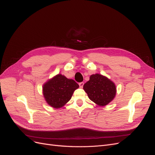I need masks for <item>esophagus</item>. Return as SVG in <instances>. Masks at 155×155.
Masks as SVG:
<instances>
[{"instance_id":"34e87169","label":"esophagus","mask_w":155,"mask_h":155,"mask_svg":"<svg viewBox=\"0 0 155 155\" xmlns=\"http://www.w3.org/2000/svg\"><path fill=\"white\" fill-rule=\"evenodd\" d=\"M79 87H80V88H83V85H84V83H83V82L79 83Z\"/></svg>"}]
</instances>
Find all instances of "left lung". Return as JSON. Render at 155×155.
Masks as SVG:
<instances>
[{"label": "left lung", "mask_w": 155, "mask_h": 155, "mask_svg": "<svg viewBox=\"0 0 155 155\" xmlns=\"http://www.w3.org/2000/svg\"><path fill=\"white\" fill-rule=\"evenodd\" d=\"M91 101L98 105L105 106L114 99L116 88L114 83L107 78L100 74H93L90 79L83 85Z\"/></svg>", "instance_id": "8db88e82"}]
</instances>
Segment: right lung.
<instances>
[{"mask_svg":"<svg viewBox=\"0 0 155 155\" xmlns=\"http://www.w3.org/2000/svg\"><path fill=\"white\" fill-rule=\"evenodd\" d=\"M79 85L73 79L58 74L43 86V95L46 102L54 108H60L71 99Z\"/></svg>","mask_w":155,"mask_h":155,"instance_id":"obj_1","label":"right lung"}]
</instances>
